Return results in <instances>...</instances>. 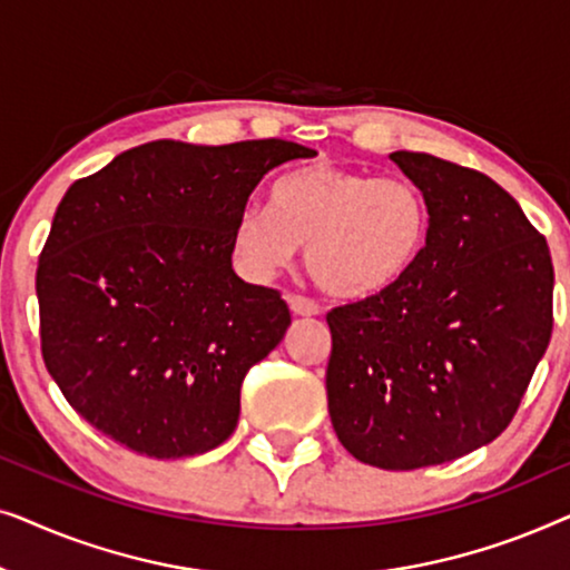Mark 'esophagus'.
<instances>
[{
	"instance_id": "34e87169",
	"label": "esophagus",
	"mask_w": 570,
	"mask_h": 570,
	"mask_svg": "<svg viewBox=\"0 0 570 570\" xmlns=\"http://www.w3.org/2000/svg\"><path fill=\"white\" fill-rule=\"evenodd\" d=\"M287 303H291V311L295 316H316L318 303L306 298V295H287Z\"/></svg>"
}]
</instances>
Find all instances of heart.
Here are the masks:
<instances>
[{
  "mask_svg": "<svg viewBox=\"0 0 570 570\" xmlns=\"http://www.w3.org/2000/svg\"><path fill=\"white\" fill-rule=\"evenodd\" d=\"M428 230L431 209L410 178L314 163L272 186V209H240L230 252L246 277L272 279L306 244L308 275L326 293L363 301L410 275Z\"/></svg>",
  "mask_w": 570,
  "mask_h": 570,
  "instance_id": "1",
  "label": "heart"
}]
</instances>
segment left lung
Wrapping results in <instances>:
<instances>
[{
    "instance_id": "1",
    "label": "left lung",
    "mask_w": 570,
    "mask_h": 570,
    "mask_svg": "<svg viewBox=\"0 0 570 570\" xmlns=\"http://www.w3.org/2000/svg\"><path fill=\"white\" fill-rule=\"evenodd\" d=\"M425 194L431 230L392 291L326 314L334 433L363 464L417 470L495 441L552 332L548 240L493 178L389 155Z\"/></svg>"
}]
</instances>
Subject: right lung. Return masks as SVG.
Returning a JSON list of instances; mask_svg holds the SVG:
<instances>
[{
  "label": "right lung",
  "instance_id": "obj_1",
  "mask_svg": "<svg viewBox=\"0 0 570 570\" xmlns=\"http://www.w3.org/2000/svg\"><path fill=\"white\" fill-rule=\"evenodd\" d=\"M311 155L158 139L69 186L36 295L43 363L77 415L155 459L230 439L246 371L291 326L277 291L233 272V223L264 174Z\"/></svg>",
  "mask_w": 570,
  "mask_h": 570
}]
</instances>
